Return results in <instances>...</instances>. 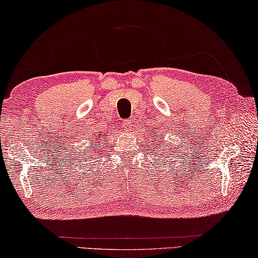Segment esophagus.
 <instances>
[{"mask_svg": "<svg viewBox=\"0 0 258 258\" xmlns=\"http://www.w3.org/2000/svg\"><path fill=\"white\" fill-rule=\"evenodd\" d=\"M132 126H133V123H132V120H128V121H124L123 123H122V129L125 130L126 133L130 132L132 130Z\"/></svg>", "mask_w": 258, "mask_h": 258, "instance_id": "obj_1", "label": "esophagus"}]
</instances>
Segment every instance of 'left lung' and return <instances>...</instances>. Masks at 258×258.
<instances>
[{
    "label": "left lung",
    "mask_w": 258,
    "mask_h": 258,
    "mask_svg": "<svg viewBox=\"0 0 258 258\" xmlns=\"http://www.w3.org/2000/svg\"><path fill=\"white\" fill-rule=\"evenodd\" d=\"M152 139H153V138H152ZM158 139H160V138H157V141H158ZM162 141H163V139H162Z\"/></svg>",
    "instance_id": "left-lung-1"
}]
</instances>
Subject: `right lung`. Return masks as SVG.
<instances>
[{"label":"right lung","instance_id":"1","mask_svg":"<svg viewBox=\"0 0 258 258\" xmlns=\"http://www.w3.org/2000/svg\"><path fill=\"white\" fill-rule=\"evenodd\" d=\"M98 136H99V135H98ZM98 141H99V139H98ZM91 149H92V147H90V150H89V153H91ZM92 150H95V149H92Z\"/></svg>","mask_w":258,"mask_h":258}]
</instances>
